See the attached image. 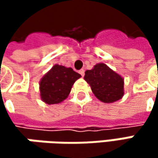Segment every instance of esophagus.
Instances as JSON below:
<instances>
[{
    "instance_id": "esophagus-1",
    "label": "esophagus",
    "mask_w": 158,
    "mask_h": 158,
    "mask_svg": "<svg viewBox=\"0 0 158 158\" xmlns=\"http://www.w3.org/2000/svg\"><path fill=\"white\" fill-rule=\"evenodd\" d=\"M79 72L82 77H84V74H85V70H84V69H80Z\"/></svg>"
}]
</instances>
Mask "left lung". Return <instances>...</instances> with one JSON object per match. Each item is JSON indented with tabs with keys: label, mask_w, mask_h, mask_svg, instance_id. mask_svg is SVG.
I'll use <instances>...</instances> for the list:
<instances>
[{
	"label": "left lung",
	"mask_w": 158,
	"mask_h": 158,
	"mask_svg": "<svg viewBox=\"0 0 158 158\" xmlns=\"http://www.w3.org/2000/svg\"><path fill=\"white\" fill-rule=\"evenodd\" d=\"M84 79L91 87L94 95L102 102L110 103L123 96V79L103 63L85 72Z\"/></svg>",
	"instance_id": "obj_1"
}]
</instances>
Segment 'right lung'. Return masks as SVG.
Listing matches in <instances>:
<instances>
[{"mask_svg": "<svg viewBox=\"0 0 158 158\" xmlns=\"http://www.w3.org/2000/svg\"><path fill=\"white\" fill-rule=\"evenodd\" d=\"M80 77L71 68L55 65L40 81L42 100L48 104L61 102L69 96L74 82Z\"/></svg>", "mask_w": 158, "mask_h": 158, "instance_id": "add662e5", "label": "right lung"}]
</instances>
